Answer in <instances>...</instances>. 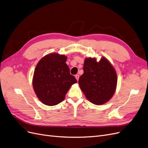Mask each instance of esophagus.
Segmentation results:
<instances>
[{
    "label": "esophagus",
    "mask_w": 148,
    "mask_h": 148,
    "mask_svg": "<svg viewBox=\"0 0 148 148\" xmlns=\"http://www.w3.org/2000/svg\"><path fill=\"white\" fill-rule=\"evenodd\" d=\"M75 79H77V80H79V74H76L75 75Z\"/></svg>",
    "instance_id": "esophagus-1"
}]
</instances>
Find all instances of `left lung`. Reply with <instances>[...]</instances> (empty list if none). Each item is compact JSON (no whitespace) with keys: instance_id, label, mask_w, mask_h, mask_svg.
<instances>
[{"instance_id":"obj_1","label":"left lung","mask_w":148,"mask_h":148,"mask_svg":"<svg viewBox=\"0 0 148 148\" xmlns=\"http://www.w3.org/2000/svg\"><path fill=\"white\" fill-rule=\"evenodd\" d=\"M84 74L79 79L80 89L91 103L101 105L108 102L116 92L117 77L115 69L105 57L84 61Z\"/></svg>"}]
</instances>
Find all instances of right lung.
I'll list each match as a JSON object with an SVG mask.
<instances>
[{
  "label": "right lung",
  "instance_id": "obj_1",
  "mask_svg": "<svg viewBox=\"0 0 148 148\" xmlns=\"http://www.w3.org/2000/svg\"><path fill=\"white\" fill-rule=\"evenodd\" d=\"M67 56L52 53L39 61L34 70L32 85L37 98L45 105L62 102L71 85L77 82L66 63Z\"/></svg>",
  "mask_w": 148,
  "mask_h": 148
}]
</instances>
